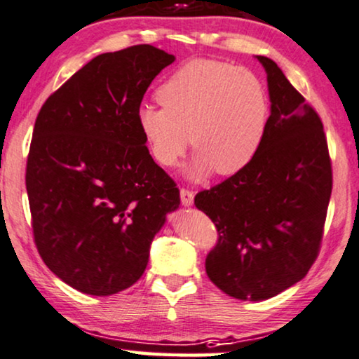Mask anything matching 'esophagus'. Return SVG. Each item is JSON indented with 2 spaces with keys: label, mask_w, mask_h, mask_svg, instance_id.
<instances>
[{
  "label": "esophagus",
  "mask_w": 359,
  "mask_h": 359,
  "mask_svg": "<svg viewBox=\"0 0 359 359\" xmlns=\"http://www.w3.org/2000/svg\"><path fill=\"white\" fill-rule=\"evenodd\" d=\"M180 196H181V204H183L184 207H191L192 202H194V192L192 191L181 189Z\"/></svg>",
  "instance_id": "esophagus-1"
}]
</instances>
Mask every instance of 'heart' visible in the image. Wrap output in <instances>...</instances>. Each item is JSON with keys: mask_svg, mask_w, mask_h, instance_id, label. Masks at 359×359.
Segmentation results:
<instances>
[{"mask_svg": "<svg viewBox=\"0 0 359 359\" xmlns=\"http://www.w3.org/2000/svg\"><path fill=\"white\" fill-rule=\"evenodd\" d=\"M162 108L142 107L137 126L155 162L175 167L189 142L186 175L201 181L217 171L240 173L262 147L270 103L254 72L214 60H192L157 90ZM191 137H189V134Z\"/></svg>", "mask_w": 359, "mask_h": 359, "instance_id": "obj_1", "label": "heart"}]
</instances>
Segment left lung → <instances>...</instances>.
<instances>
[{
	"label": "left lung",
	"mask_w": 359,
	"mask_h": 359,
	"mask_svg": "<svg viewBox=\"0 0 359 359\" xmlns=\"http://www.w3.org/2000/svg\"><path fill=\"white\" fill-rule=\"evenodd\" d=\"M256 58L270 98L262 147L243 171L194 199L218 231L205 272L243 301L269 299L304 278L318 257L332 192L320 118L275 61Z\"/></svg>",
	"instance_id": "1"
}]
</instances>
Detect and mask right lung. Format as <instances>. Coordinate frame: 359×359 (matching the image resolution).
Returning a JSON list of instances; mask_svg holds the SVG:
<instances>
[{
    "instance_id": "1",
    "label": "right lung",
    "mask_w": 359,
    "mask_h": 359,
    "mask_svg": "<svg viewBox=\"0 0 359 359\" xmlns=\"http://www.w3.org/2000/svg\"><path fill=\"white\" fill-rule=\"evenodd\" d=\"M175 60L152 45L98 55L39 113L25 173L35 244L77 292L110 296L136 283L178 210L180 191L137 126L145 90Z\"/></svg>"
}]
</instances>
